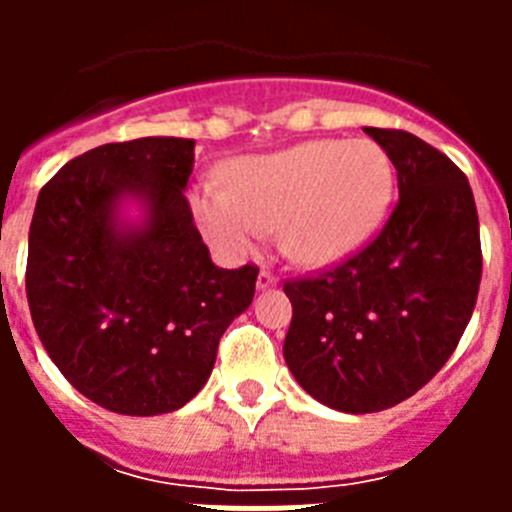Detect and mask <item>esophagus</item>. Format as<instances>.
I'll use <instances>...</instances> for the list:
<instances>
[{
	"instance_id": "34e87169",
	"label": "esophagus",
	"mask_w": 512,
	"mask_h": 512,
	"mask_svg": "<svg viewBox=\"0 0 512 512\" xmlns=\"http://www.w3.org/2000/svg\"><path fill=\"white\" fill-rule=\"evenodd\" d=\"M277 282H279L277 274H274V271L266 269V266H264V269L259 271V279H256V287H259V289H269V287H274V284H277Z\"/></svg>"
}]
</instances>
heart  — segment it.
<instances>
[{
	"label": "heart",
	"instance_id": "obj_1",
	"mask_svg": "<svg viewBox=\"0 0 512 512\" xmlns=\"http://www.w3.org/2000/svg\"><path fill=\"white\" fill-rule=\"evenodd\" d=\"M205 184L192 210L202 233L228 253H243L264 230L302 266L346 259L382 223L392 200L390 156L369 138L305 140L277 153L246 156Z\"/></svg>",
	"mask_w": 512,
	"mask_h": 512
}]
</instances>
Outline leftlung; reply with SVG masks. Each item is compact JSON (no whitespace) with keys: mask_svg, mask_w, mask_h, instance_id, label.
I'll list each match as a JSON object with an SVG mask.
<instances>
[{"mask_svg":"<svg viewBox=\"0 0 512 512\" xmlns=\"http://www.w3.org/2000/svg\"><path fill=\"white\" fill-rule=\"evenodd\" d=\"M397 169L400 200L372 241L315 277L287 279L284 361L302 390L341 413L413 397L459 346L482 279L467 176L418 135L364 128Z\"/></svg>","mask_w":512,"mask_h":512,"instance_id":"1","label":"left lung"}]
</instances>
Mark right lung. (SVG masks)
<instances>
[{"label":"right lung","mask_w":512,"mask_h":512,"mask_svg":"<svg viewBox=\"0 0 512 512\" xmlns=\"http://www.w3.org/2000/svg\"><path fill=\"white\" fill-rule=\"evenodd\" d=\"M194 140L104 143L38 194L25 289L45 351L76 390L120 415H161L205 387L217 343L253 300L259 266L217 269L184 189ZM130 193L140 229L116 223Z\"/></svg>","instance_id":"1"}]
</instances>
